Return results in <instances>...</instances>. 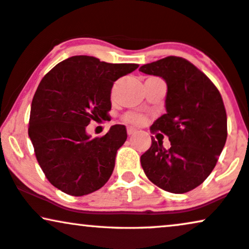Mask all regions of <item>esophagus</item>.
Instances as JSON below:
<instances>
[{
    "instance_id": "1",
    "label": "esophagus",
    "mask_w": 249,
    "mask_h": 249,
    "mask_svg": "<svg viewBox=\"0 0 249 249\" xmlns=\"http://www.w3.org/2000/svg\"><path fill=\"white\" fill-rule=\"evenodd\" d=\"M137 130H135V128H133V127H127V134L128 135H133V134H135L137 133Z\"/></svg>"
}]
</instances>
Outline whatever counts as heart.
<instances>
[{
	"instance_id": "obj_1",
	"label": "heart",
	"mask_w": 249,
	"mask_h": 249,
	"mask_svg": "<svg viewBox=\"0 0 249 249\" xmlns=\"http://www.w3.org/2000/svg\"><path fill=\"white\" fill-rule=\"evenodd\" d=\"M125 122L130 123V124H134V125H140L144 122V117L140 115H135V114H128L125 116Z\"/></svg>"
}]
</instances>
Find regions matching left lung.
<instances>
[{
    "instance_id": "obj_1",
    "label": "left lung",
    "mask_w": 249,
    "mask_h": 249,
    "mask_svg": "<svg viewBox=\"0 0 249 249\" xmlns=\"http://www.w3.org/2000/svg\"><path fill=\"white\" fill-rule=\"evenodd\" d=\"M139 70L165 80L166 114L157 118L153 132L168 135L169 149L152 138V146L140 157L153 184L171 193L194 190L215 168L228 137V121L221 93L191 62L168 56Z\"/></svg>"
}]
</instances>
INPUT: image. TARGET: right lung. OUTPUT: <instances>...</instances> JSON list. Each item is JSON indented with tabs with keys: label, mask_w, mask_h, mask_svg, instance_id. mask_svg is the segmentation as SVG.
<instances>
[{
	"label": "right lung",
	"mask_w": 249,
	"mask_h": 249,
	"mask_svg": "<svg viewBox=\"0 0 249 249\" xmlns=\"http://www.w3.org/2000/svg\"><path fill=\"white\" fill-rule=\"evenodd\" d=\"M138 64H112L93 56H72L47 73L32 100L30 137L43 174L56 188L73 196L100 190L126 141L124 125L90 139L86 126L111 109L112 85Z\"/></svg>",
	"instance_id": "right-lung-1"
}]
</instances>
